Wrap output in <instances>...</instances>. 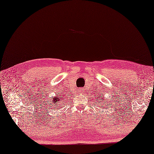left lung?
Here are the masks:
<instances>
[{
	"instance_id": "1",
	"label": "left lung",
	"mask_w": 154,
	"mask_h": 154,
	"mask_svg": "<svg viewBox=\"0 0 154 154\" xmlns=\"http://www.w3.org/2000/svg\"><path fill=\"white\" fill-rule=\"evenodd\" d=\"M100 97H99V98ZM101 100H103V99H101ZM103 105H105V104H103Z\"/></svg>"
}]
</instances>
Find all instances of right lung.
<instances>
[{
    "instance_id": "add662e5",
    "label": "right lung",
    "mask_w": 154,
    "mask_h": 154,
    "mask_svg": "<svg viewBox=\"0 0 154 154\" xmlns=\"http://www.w3.org/2000/svg\"><path fill=\"white\" fill-rule=\"evenodd\" d=\"M61 98H62V96H60V95H58L57 97L55 96L54 97V99H53V100H52L51 105H52L53 106H55V109L57 108V109L59 107V103H60L59 101H60L61 102V101L63 100L62 99H61Z\"/></svg>"
}]
</instances>
